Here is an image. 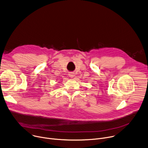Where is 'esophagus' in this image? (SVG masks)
<instances>
[{"instance_id":"esophagus-1","label":"esophagus","mask_w":148,"mask_h":148,"mask_svg":"<svg viewBox=\"0 0 148 148\" xmlns=\"http://www.w3.org/2000/svg\"><path fill=\"white\" fill-rule=\"evenodd\" d=\"M69 77H71V78H72V77H74V74H73V73H70L69 74Z\"/></svg>"}]
</instances>
